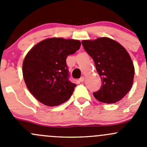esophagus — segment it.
Masks as SVG:
<instances>
[{"label":"esophagus","mask_w":147,"mask_h":147,"mask_svg":"<svg viewBox=\"0 0 147 147\" xmlns=\"http://www.w3.org/2000/svg\"><path fill=\"white\" fill-rule=\"evenodd\" d=\"M84 77H81V78H80V80H79V81L80 82H84Z\"/></svg>","instance_id":"esophagus-1"}]
</instances>
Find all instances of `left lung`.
Segmentation results:
<instances>
[{"instance_id": "1", "label": "left lung", "mask_w": 147, "mask_h": 147, "mask_svg": "<svg viewBox=\"0 0 147 147\" xmlns=\"http://www.w3.org/2000/svg\"><path fill=\"white\" fill-rule=\"evenodd\" d=\"M84 50L93 59L102 85L93 95L98 101L113 104L121 100L131 89L134 67L126 49L109 38L82 40Z\"/></svg>"}]
</instances>
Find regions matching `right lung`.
I'll return each mask as SVG.
<instances>
[{
    "label": "right lung",
    "mask_w": 147,
    "mask_h": 147,
    "mask_svg": "<svg viewBox=\"0 0 147 147\" xmlns=\"http://www.w3.org/2000/svg\"><path fill=\"white\" fill-rule=\"evenodd\" d=\"M81 42L61 38H47L26 55L23 75L28 90L40 102L50 107L64 103L76 84L69 80L66 58L80 47Z\"/></svg>",
    "instance_id": "right-lung-1"
}]
</instances>
